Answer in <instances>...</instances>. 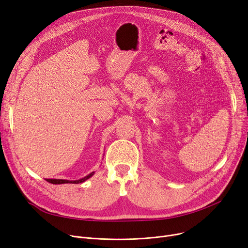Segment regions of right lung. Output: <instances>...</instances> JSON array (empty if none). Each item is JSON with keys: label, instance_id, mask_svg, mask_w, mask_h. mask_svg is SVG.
Masks as SVG:
<instances>
[{"label": "right lung", "instance_id": "1", "mask_svg": "<svg viewBox=\"0 0 248 248\" xmlns=\"http://www.w3.org/2000/svg\"><path fill=\"white\" fill-rule=\"evenodd\" d=\"M93 173H95V171L91 172L90 174H88L87 176H85V178H82L80 180H77V181H67V180H56V179H46V181L50 183V184H53V185H61V184H79V183H84L85 181H87L88 179H90L91 176L93 175Z\"/></svg>", "mask_w": 248, "mask_h": 248}]
</instances>
